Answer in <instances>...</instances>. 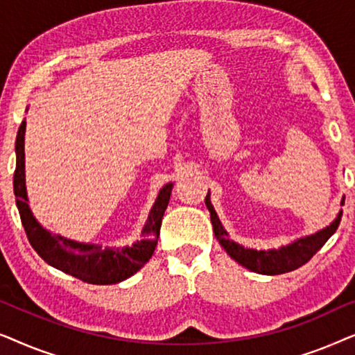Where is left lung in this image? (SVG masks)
<instances>
[{"instance_id":"1","label":"left lung","mask_w":355,"mask_h":355,"mask_svg":"<svg viewBox=\"0 0 355 355\" xmlns=\"http://www.w3.org/2000/svg\"><path fill=\"white\" fill-rule=\"evenodd\" d=\"M344 205V200L341 202ZM205 205L210 211L213 232H215L216 239L223 245V249L227 252V255L231 259H234L237 263L245 266L247 270L255 271L260 275H283L289 273L299 266L307 263L317 252L322 249L329 237L334 234V231L338 230L339 221H341L343 211H339L331 225L323 227L318 232H315L312 236L300 237V239L294 241L293 244L279 247V249H270V250H255V249H245L239 244H236L234 241H231L227 237V232L223 227L220 218H218L215 208H213L210 202V193H207Z\"/></svg>"}]
</instances>
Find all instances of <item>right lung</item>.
Segmentation results:
<instances>
[{
    "instance_id": "add662e5",
    "label": "right lung",
    "mask_w": 355,
    "mask_h": 355,
    "mask_svg": "<svg viewBox=\"0 0 355 355\" xmlns=\"http://www.w3.org/2000/svg\"><path fill=\"white\" fill-rule=\"evenodd\" d=\"M26 121H22L16 137V171H14V196L16 205L28 242L48 265L74 276L90 284H116L142 268L153 255L157 247L159 227L171 197L173 182L159 191L153 208L150 210L147 225L142 231V239L130 247H106L98 244H84L66 239L60 234H51L40 226L28 208L26 191V153H24Z\"/></svg>"
}]
</instances>
